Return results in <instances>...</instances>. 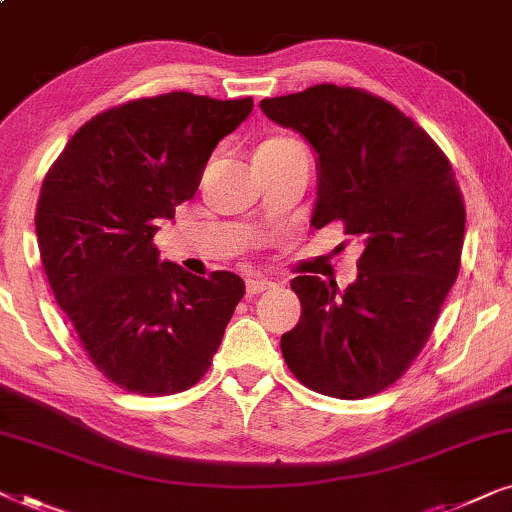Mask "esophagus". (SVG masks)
Here are the masks:
<instances>
[{
  "label": "esophagus",
  "mask_w": 512,
  "mask_h": 512,
  "mask_svg": "<svg viewBox=\"0 0 512 512\" xmlns=\"http://www.w3.org/2000/svg\"><path fill=\"white\" fill-rule=\"evenodd\" d=\"M275 289V282H268V279H247V296H261V293Z\"/></svg>",
  "instance_id": "esophagus-1"
}]
</instances>
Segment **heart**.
Here are the masks:
<instances>
[{"label":"heart","mask_w":512,"mask_h":512,"mask_svg":"<svg viewBox=\"0 0 512 512\" xmlns=\"http://www.w3.org/2000/svg\"><path fill=\"white\" fill-rule=\"evenodd\" d=\"M291 139H270V142H265L261 146H277V144H289Z\"/></svg>","instance_id":"1"}]
</instances>
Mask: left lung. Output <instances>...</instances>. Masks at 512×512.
<instances>
[{
  "label": "left lung",
  "instance_id": "obj_1",
  "mask_svg": "<svg viewBox=\"0 0 512 512\" xmlns=\"http://www.w3.org/2000/svg\"><path fill=\"white\" fill-rule=\"evenodd\" d=\"M261 109L317 153L312 228L340 221L363 247L345 291L312 275L291 282L303 314L282 335L286 366L317 394H380L424 349L459 275L466 207L450 160L401 109L359 88L319 83Z\"/></svg>",
  "mask_w": 512,
  "mask_h": 512
}]
</instances>
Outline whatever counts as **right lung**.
I'll use <instances>...</instances> for the list:
<instances>
[{"mask_svg": "<svg viewBox=\"0 0 512 512\" xmlns=\"http://www.w3.org/2000/svg\"><path fill=\"white\" fill-rule=\"evenodd\" d=\"M251 109V97L184 90L118 104L81 125L46 174L34 223L48 284L88 359L130 394L198 384L244 296L233 272L205 279L160 261L153 235Z\"/></svg>", "mask_w": 512, "mask_h": 512, "instance_id": "add662e5", "label": "right lung"}]
</instances>
